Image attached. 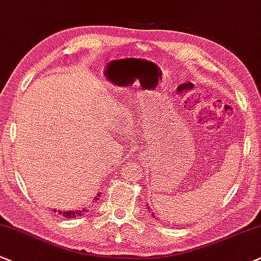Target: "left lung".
I'll return each instance as SVG.
<instances>
[{
  "mask_svg": "<svg viewBox=\"0 0 261 261\" xmlns=\"http://www.w3.org/2000/svg\"><path fill=\"white\" fill-rule=\"evenodd\" d=\"M150 207H147V209H149ZM149 213H150V212H149ZM151 215H152V217H155V213H152V212H151Z\"/></svg>",
  "mask_w": 261,
  "mask_h": 261,
  "instance_id": "obj_1",
  "label": "left lung"
}]
</instances>
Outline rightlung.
Returning <instances> with one entry per match:
<instances>
[{
	"label": "right lung",
	"mask_w": 261,
	"mask_h": 261,
	"mask_svg": "<svg viewBox=\"0 0 261 261\" xmlns=\"http://www.w3.org/2000/svg\"><path fill=\"white\" fill-rule=\"evenodd\" d=\"M99 197H100V194H98L94 197V201H93V203H96V201H99ZM56 213L60 214L62 217L64 218H67V219H70V218H76V217H81V215L86 214L87 209L86 208H82V209H77V211H54Z\"/></svg>",
	"instance_id": "obj_1"
}]
</instances>
